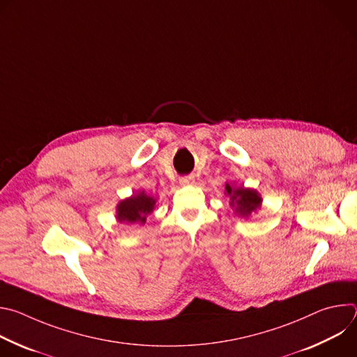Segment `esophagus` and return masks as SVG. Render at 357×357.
Returning a JSON list of instances; mask_svg holds the SVG:
<instances>
[{"mask_svg":"<svg viewBox=\"0 0 357 357\" xmlns=\"http://www.w3.org/2000/svg\"><path fill=\"white\" fill-rule=\"evenodd\" d=\"M195 182V178L193 176H182L181 179H179V183L181 185H183V186H186V185H192Z\"/></svg>","mask_w":357,"mask_h":357,"instance_id":"34e87169","label":"esophagus"}]
</instances>
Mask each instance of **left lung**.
Masks as SVG:
<instances>
[{"label": "left lung", "mask_w": 357, "mask_h": 357, "mask_svg": "<svg viewBox=\"0 0 357 357\" xmlns=\"http://www.w3.org/2000/svg\"><path fill=\"white\" fill-rule=\"evenodd\" d=\"M230 197V206L234 208L236 213L241 218H248L252 212H256L261 206V196L256 189H250V188H243V186H230L226 183V192Z\"/></svg>", "instance_id": "8db88e82"}]
</instances>
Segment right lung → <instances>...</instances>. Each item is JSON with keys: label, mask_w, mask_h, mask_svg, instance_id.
Wrapping results in <instances>:
<instances>
[{"label": "right lung", "mask_w": 357, "mask_h": 357, "mask_svg": "<svg viewBox=\"0 0 357 357\" xmlns=\"http://www.w3.org/2000/svg\"><path fill=\"white\" fill-rule=\"evenodd\" d=\"M157 200L144 190L121 200L117 205V220L120 223L145 225L148 215L154 212Z\"/></svg>", "instance_id": "1"}]
</instances>
